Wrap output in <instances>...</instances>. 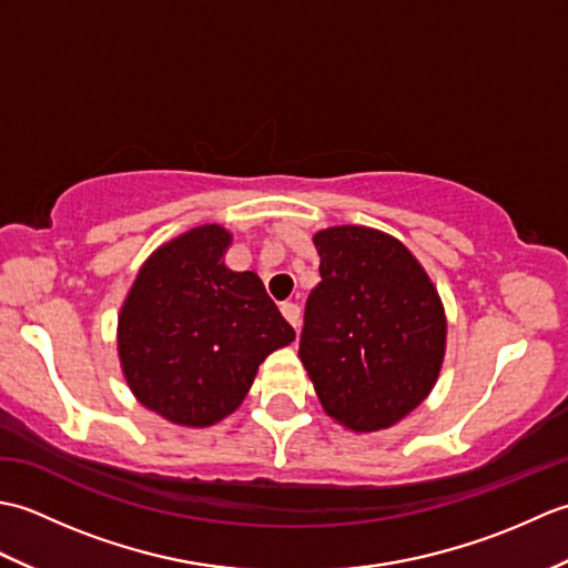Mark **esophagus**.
<instances>
[{
    "mask_svg": "<svg viewBox=\"0 0 568 568\" xmlns=\"http://www.w3.org/2000/svg\"><path fill=\"white\" fill-rule=\"evenodd\" d=\"M281 312H283V317L293 324V327L297 329L300 327V307L295 305V303H283L281 305Z\"/></svg>",
    "mask_w": 568,
    "mask_h": 568,
    "instance_id": "34e87169",
    "label": "esophagus"
}]
</instances>
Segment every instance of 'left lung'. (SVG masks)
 Masks as SVG:
<instances>
[{
    "mask_svg": "<svg viewBox=\"0 0 568 568\" xmlns=\"http://www.w3.org/2000/svg\"><path fill=\"white\" fill-rule=\"evenodd\" d=\"M315 246L320 283L305 305L300 358L329 417L354 432L390 427L439 376V295L413 253L376 229H324Z\"/></svg>",
    "mask_w": 568,
    "mask_h": 568,
    "instance_id": "1",
    "label": "left lung"
}]
</instances>
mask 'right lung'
I'll list each match as a JSON object with an SVG mask.
<instances>
[{
    "label": "right lung",
    "mask_w": 568,
    "mask_h": 568,
    "mask_svg": "<svg viewBox=\"0 0 568 568\" xmlns=\"http://www.w3.org/2000/svg\"><path fill=\"white\" fill-rule=\"evenodd\" d=\"M229 236L207 224L143 263L119 315V358L141 405L207 427L244 400L258 364L295 339L261 277L224 265Z\"/></svg>",
    "instance_id": "1"
}]
</instances>
